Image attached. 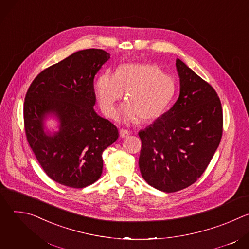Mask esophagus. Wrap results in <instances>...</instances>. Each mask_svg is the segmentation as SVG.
I'll return each instance as SVG.
<instances>
[{
    "mask_svg": "<svg viewBox=\"0 0 249 249\" xmlns=\"http://www.w3.org/2000/svg\"><path fill=\"white\" fill-rule=\"evenodd\" d=\"M119 134H120L121 138H127L130 135V132L128 130H125V129H120Z\"/></svg>",
    "mask_w": 249,
    "mask_h": 249,
    "instance_id": "obj_1",
    "label": "esophagus"
}]
</instances>
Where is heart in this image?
<instances>
[{"instance_id":"b5f03b06","label":"heart","mask_w":249,"mask_h":249,"mask_svg":"<svg viewBox=\"0 0 249 249\" xmlns=\"http://www.w3.org/2000/svg\"><path fill=\"white\" fill-rule=\"evenodd\" d=\"M94 93L102 112L110 118L124 94L126 100L118 111V119L131 122L138 117L150 121L160 116L171 102L176 85L173 78L153 64H124L111 72L101 73L93 84Z\"/></svg>"}]
</instances>
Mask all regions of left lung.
<instances>
[{
	"mask_svg": "<svg viewBox=\"0 0 249 249\" xmlns=\"http://www.w3.org/2000/svg\"><path fill=\"white\" fill-rule=\"evenodd\" d=\"M180 90L172 107L139 136L143 178L163 192L193 184L217 151L223 134L220 98L207 82L176 59Z\"/></svg>",
	"mask_w": 249,
	"mask_h": 249,
	"instance_id": "obj_1",
	"label": "left lung"
}]
</instances>
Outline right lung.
I'll return each mask as SVG.
<instances>
[{"label": "right lung", "mask_w": 249, "mask_h": 249, "mask_svg": "<svg viewBox=\"0 0 249 249\" xmlns=\"http://www.w3.org/2000/svg\"><path fill=\"white\" fill-rule=\"evenodd\" d=\"M110 55L101 49L73 53L33 80L24 99L28 144L45 173L72 188L95 182L102 173L103 151L118 139V130L93 109V79ZM50 117L58 122L50 131Z\"/></svg>", "instance_id": "obj_1"}]
</instances>
